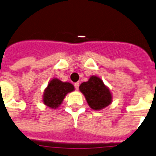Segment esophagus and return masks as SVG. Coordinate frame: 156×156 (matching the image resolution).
Returning <instances> with one entry per match:
<instances>
[{
    "instance_id": "34e87169",
    "label": "esophagus",
    "mask_w": 156,
    "mask_h": 156,
    "mask_svg": "<svg viewBox=\"0 0 156 156\" xmlns=\"http://www.w3.org/2000/svg\"><path fill=\"white\" fill-rule=\"evenodd\" d=\"M74 87H75V89H78V88H79V82L74 83Z\"/></svg>"
}]
</instances>
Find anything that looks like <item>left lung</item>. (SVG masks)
<instances>
[{"mask_svg":"<svg viewBox=\"0 0 156 156\" xmlns=\"http://www.w3.org/2000/svg\"><path fill=\"white\" fill-rule=\"evenodd\" d=\"M79 90L86 97L89 106L95 111L101 110L112 102V94L109 88L95 75L90 77L88 82H82Z\"/></svg>","mask_w":156,"mask_h":156,"instance_id":"obj_1","label":"left lung"}]
</instances>
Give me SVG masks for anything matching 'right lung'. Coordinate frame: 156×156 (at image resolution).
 <instances>
[{
  "label": "right lung",
  "instance_id": "add662e5",
  "mask_svg": "<svg viewBox=\"0 0 156 156\" xmlns=\"http://www.w3.org/2000/svg\"><path fill=\"white\" fill-rule=\"evenodd\" d=\"M74 90V86L70 82H63L56 78H53L44 89L42 101L48 108H57L61 105L66 95Z\"/></svg>",
  "mask_w": 156,
  "mask_h": 156
}]
</instances>
